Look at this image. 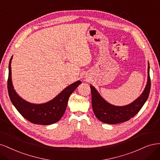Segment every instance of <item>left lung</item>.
I'll use <instances>...</instances> for the list:
<instances>
[{
	"label": "left lung",
	"instance_id": "1",
	"mask_svg": "<svg viewBox=\"0 0 160 160\" xmlns=\"http://www.w3.org/2000/svg\"><path fill=\"white\" fill-rule=\"evenodd\" d=\"M151 81L149 77V64L148 67V81L142 94L130 104L118 106L106 101L95 88L90 85L92 106L96 118L100 122L108 124H116L128 121L136 115L145 104L150 92Z\"/></svg>",
	"mask_w": 160,
	"mask_h": 160
}]
</instances>
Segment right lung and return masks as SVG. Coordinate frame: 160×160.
Masks as SVG:
<instances>
[{"label":"right lung","mask_w":160,"mask_h":160,"mask_svg":"<svg viewBox=\"0 0 160 160\" xmlns=\"http://www.w3.org/2000/svg\"><path fill=\"white\" fill-rule=\"evenodd\" d=\"M9 62L8 91L10 99L16 109L25 119L34 124L50 125L58 122L64 115L71 94L82 82L78 80L67 86L54 98L43 104H32L19 96L14 89L11 77V62Z\"/></svg>","instance_id":"1"}]
</instances>
